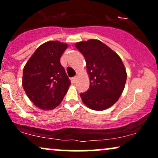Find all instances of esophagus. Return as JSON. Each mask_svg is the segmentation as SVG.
Instances as JSON below:
<instances>
[{
    "instance_id": "1",
    "label": "esophagus",
    "mask_w": 158,
    "mask_h": 158,
    "mask_svg": "<svg viewBox=\"0 0 158 158\" xmlns=\"http://www.w3.org/2000/svg\"><path fill=\"white\" fill-rule=\"evenodd\" d=\"M77 77H78L77 76H76V77H74L72 78V81H73V83H75L76 81H77Z\"/></svg>"
}]
</instances>
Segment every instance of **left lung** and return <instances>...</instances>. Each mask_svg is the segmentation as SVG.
Wrapping results in <instances>:
<instances>
[{"instance_id": "1", "label": "left lung", "mask_w": 158, "mask_h": 158, "mask_svg": "<svg viewBox=\"0 0 158 158\" xmlns=\"http://www.w3.org/2000/svg\"><path fill=\"white\" fill-rule=\"evenodd\" d=\"M84 56L90 87L80 94L82 102L92 110L110 108L122 94L127 79L120 57L102 41L90 39L76 44Z\"/></svg>"}]
</instances>
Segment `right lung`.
Here are the masks:
<instances>
[{
    "instance_id": "obj_1",
    "label": "right lung",
    "mask_w": 158,
    "mask_h": 158,
    "mask_svg": "<svg viewBox=\"0 0 158 158\" xmlns=\"http://www.w3.org/2000/svg\"><path fill=\"white\" fill-rule=\"evenodd\" d=\"M68 44L58 41L37 48L23 70L22 85L27 97L38 108L51 110L61 102L71 84L60 58Z\"/></svg>"
}]
</instances>
